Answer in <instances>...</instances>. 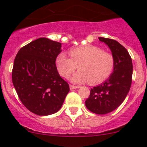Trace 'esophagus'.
I'll list each match as a JSON object with an SVG mask.
<instances>
[{"mask_svg":"<svg viewBox=\"0 0 147 147\" xmlns=\"http://www.w3.org/2000/svg\"><path fill=\"white\" fill-rule=\"evenodd\" d=\"M80 87L79 86H74V85H72V84H70L69 85V89H70V90H73V89H78V88Z\"/></svg>","mask_w":147,"mask_h":147,"instance_id":"esophagus-1","label":"esophagus"}]
</instances>
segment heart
Returning <instances> with one entry per match:
<instances>
[{
  "label": "heart",
  "mask_w": 147,
  "mask_h": 147,
  "mask_svg": "<svg viewBox=\"0 0 147 147\" xmlns=\"http://www.w3.org/2000/svg\"><path fill=\"white\" fill-rule=\"evenodd\" d=\"M70 58L61 53L55 58V65L62 77L68 78L76 69H80L70 80L74 83L92 84L103 82L110 77L115 66V60L110 53L96 46H85L69 51Z\"/></svg>",
  "instance_id": "obj_1"
}]
</instances>
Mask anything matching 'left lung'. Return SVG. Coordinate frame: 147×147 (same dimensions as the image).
I'll use <instances>...</instances> for the list:
<instances>
[{
    "mask_svg": "<svg viewBox=\"0 0 147 147\" xmlns=\"http://www.w3.org/2000/svg\"><path fill=\"white\" fill-rule=\"evenodd\" d=\"M111 51L115 60L113 71L109 78L91 89L86 107L96 114L103 115L116 109L126 98L132 78V62L125 48L111 38L98 37Z\"/></svg>",
    "mask_w": 147,
    "mask_h": 147,
    "instance_id": "8db88e82",
    "label": "left lung"
}]
</instances>
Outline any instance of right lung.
Listing matches in <instances>:
<instances>
[{"label": "right lung", "instance_id": "1", "mask_svg": "<svg viewBox=\"0 0 147 147\" xmlns=\"http://www.w3.org/2000/svg\"><path fill=\"white\" fill-rule=\"evenodd\" d=\"M61 51V43L39 38L23 46L14 61V87L24 106L38 115L59 111L69 92L55 66Z\"/></svg>", "mask_w": 147, "mask_h": 147}]
</instances>
